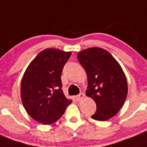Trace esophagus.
Returning a JSON list of instances; mask_svg holds the SVG:
<instances>
[{"instance_id": "esophagus-1", "label": "esophagus", "mask_w": 147, "mask_h": 147, "mask_svg": "<svg viewBox=\"0 0 147 147\" xmlns=\"http://www.w3.org/2000/svg\"><path fill=\"white\" fill-rule=\"evenodd\" d=\"M84 94L83 93H80L79 94L76 95L75 97H76V100H78V101H80L81 100H82V99L84 98Z\"/></svg>"}]
</instances>
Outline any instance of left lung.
Wrapping results in <instances>:
<instances>
[{"label":"left lung","mask_w":147,"mask_h":147,"mask_svg":"<svg viewBox=\"0 0 147 147\" xmlns=\"http://www.w3.org/2000/svg\"><path fill=\"white\" fill-rule=\"evenodd\" d=\"M77 58L87 74L86 95L97 105L91 118L100 121L110 119L119 112L128 94L122 68L109 52L99 47L82 50Z\"/></svg>","instance_id":"left-lung-1"}]
</instances>
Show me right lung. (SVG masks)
Returning a JSON list of instances; mask_svg holds the SVG:
<instances>
[{
	"label": "right lung",
	"instance_id": "1",
	"mask_svg": "<svg viewBox=\"0 0 147 147\" xmlns=\"http://www.w3.org/2000/svg\"><path fill=\"white\" fill-rule=\"evenodd\" d=\"M71 52L46 49L30 63L21 84V98L28 114L48 125L58 121L72 100L62 90L61 73Z\"/></svg>",
	"mask_w": 147,
	"mask_h": 147
}]
</instances>
